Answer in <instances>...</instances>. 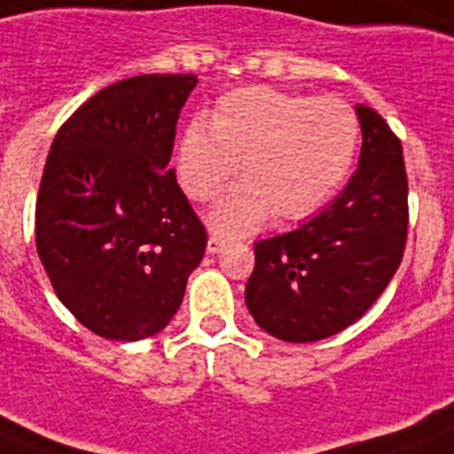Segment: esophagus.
I'll return each mask as SVG.
<instances>
[{
    "mask_svg": "<svg viewBox=\"0 0 454 454\" xmlns=\"http://www.w3.org/2000/svg\"><path fill=\"white\" fill-rule=\"evenodd\" d=\"M228 247V239L221 238V235H209L207 239V251L209 254H221V251Z\"/></svg>",
    "mask_w": 454,
    "mask_h": 454,
    "instance_id": "obj_1",
    "label": "esophagus"
}]
</instances>
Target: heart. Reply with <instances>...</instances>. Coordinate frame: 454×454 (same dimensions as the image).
Wrapping results in <instances>:
<instances>
[{
    "label": "heart",
    "mask_w": 454,
    "mask_h": 454,
    "mask_svg": "<svg viewBox=\"0 0 454 454\" xmlns=\"http://www.w3.org/2000/svg\"><path fill=\"white\" fill-rule=\"evenodd\" d=\"M360 124L348 104L265 85L238 87L216 101L212 117L186 124L175 168L186 196L212 200L239 173L209 212L226 235L247 233L268 219L298 221L337 193L356 159Z\"/></svg>",
    "instance_id": "obj_1"
}]
</instances>
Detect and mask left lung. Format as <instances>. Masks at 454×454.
Here are the masks:
<instances>
[{"label":"left lung","instance_id":"obj_1","mask_svg":"<svg viewBox=\"0 0 454 454\" xmlns=\"http://www.w3.org/2000/svg\"><path fill=\"white\" fill-rule=\"evenodd\" d=\"M363 150L346 189L295 231L256 242L247 309L268 334L309 344L341 333L397 272L409 228L402 143L386 120L356 106Z\"/></svg>","mask_w":454,"mask_h":454}]
</instances>
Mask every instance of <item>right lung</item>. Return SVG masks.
<instances>
[{
    "label": "right lung",
    "instance_id": "add662e5",
    "mask_svg": "<svg viewBox=\"0 0 454 454\" xmlns=\"http://www.w3.org/2000/svg\"><path fill=\"white\" fill-rule=\"evenodd\" d=\"M198 85L150 74L97 91L57 131L36 198V251L87 330L138 341L180 309L207 233L175 170V127Z\"/></svg>",
    "mask_w": 454,
    "mask_h": 454
}]
</instances>
